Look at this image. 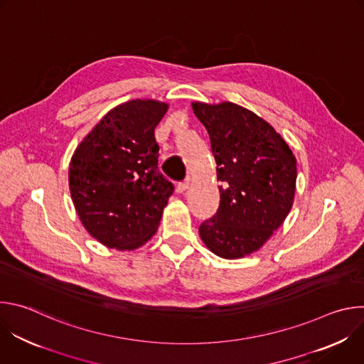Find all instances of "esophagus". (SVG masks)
Listing matches in <instances>:
<instances>
[{
	"label": "esophagus",
	"mask_w": 364,
	"mask_h": 364,
	"mask_svg": "<svg viewBox=\"0 0 364 364\" xmlns=\"http://www.w3.org/2000/svg\"><path fill=\"white\" fill-rule=\"evenodd\" d=\"M187 188H188V183H187V181H183V183H178V184H177V188H176V190H177V193L183 194Z\"/></svg>",
	"instance_id": "34e87169"
}]
</instances>
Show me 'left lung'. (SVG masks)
Segmentation results:
<instances>
[{
  "label": "left lung",
  "mask_w": 364,
  "mask_h": 364,
  "mask_svg": "<svg viewBox=\"0 0 364 364\" xmlns=\"http://www.w3.org/2000/svg\"><path fill=\"white\" fill-rule=\"evenodd\" d=\"M210 136L220 204L204 220L203 243L225 259L261 249L289 215L296 188V160L265 119L233 102H193Z\"/></svg>",
  "instance_id": "8db88e82"
}]
</instances>
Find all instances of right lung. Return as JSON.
<instances>
[{
  "mask_svg": "<svg viewBox=\"0 0 364 364\" xmlns=\"http://www.w3.org/2000/svg\"><path fill=\"white\" fill-rule=\"evenodd\" d=\"M168 103L132 99L103 117L75 149L69 188L76 213L102 245L135 250L157 232L173 184L159 171L154 129Z\"/></svg>",
  "mask_w": 364,
  "mask_h": 364,
  "instance_id": "obj_1",
  "label": "right lung"
}]
</instances>
